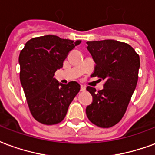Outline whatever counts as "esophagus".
Instances as JSON below:
<instances>
[{"mask_svg": "<svg viewBox=\"0 0 155 155\" xmlns=\"http://www.w3.org/2000/svg\"><path fill=\"white\" fill-rule=\"evenodd\" d=\"M85 91V87H84V85H81V91Z\"/></svg>", "mask_w": 155, "mask_h": 155, "instance_id": "34e87169", "label": "esophagus"}]
</instances>
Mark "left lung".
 <instances>
[{
  "instance_id": "obj_1",
  "label": "left lung",
  "mask_w": 155,
  "mask_h": 155,
  "mask_svg": "<svg viewBox=\"0 0 155 155\" xmlns=\"http://www.w3.org/2000/svg\"><path fill=\"white\" fill-rule=\"evenodd\" d=\"M87 45L95 62L91 76L105 82L98 92L91 86L86 88L93 97L86 115L96 126L110 128L126 112L138 81L140 56L129 44L114 40L88 41Z\"/></svg>"
}]
</instances>
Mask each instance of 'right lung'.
I'll return each mask as SVG.
<instances>
[{
  "label": "right lung",
  "instance_id": "add662e5",
  "mask_svg": "<svg viewBox=\"0 0 155 155\" xmlns=\"http://www.w3.org/2000/svg\"><path fill=\"white\" fill-rule=\"evenodd\" d=\"M81 42L48 35L31 39L21 51L20 80L30 111L40 123L52 125L61 122L81 90L75 81L63 84L54 78L68 54Z\"/></svg>",
  "mask_w": 155,
  "mask_h": 155
}]
</instances>
